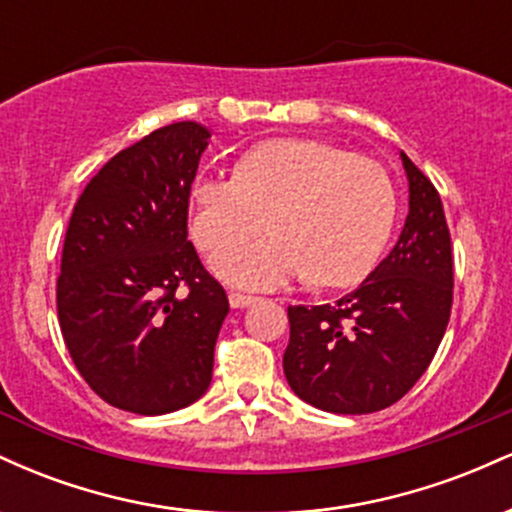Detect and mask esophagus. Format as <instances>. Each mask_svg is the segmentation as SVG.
<instances>
[{"instance_id":"esophagus-1","label":"esophagus","mask_w":512,"mask_h":512,"mask_svg":"<svg viewBox=\"0 0 512 512\" xmlns=\"http://www.w3.org/2000/svg\"><path fill=\"white\" fill-rule=\"evenodd\" d=\"M255 301H260L257 296H250V293H240V291H231L228 293V303H231V308H248Z\"/></svg>"}]
</instances>
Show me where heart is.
Wrapping results in <instances>:
<instances>
[{"instance_id": "heart-1", "label": "heart", "mask_w": 512, "mask_h": 512, "mask_svg": "<svg viewBox=\"0 0 512 512\" xmlns=\"http://www.w3.org/2000/svg\"><path fill=\"white\" fill-rule=\"evenodd\" d=\"M190 231L211 269L240 289H276L308 276L315 286L361 281L383 255L397 216L387 170L317 139H267L238 158L236 175L199 173ZM275 236L244 240L266 225ZM241 243L236 244L235 240Z\"/></svg>"}]
</instances>
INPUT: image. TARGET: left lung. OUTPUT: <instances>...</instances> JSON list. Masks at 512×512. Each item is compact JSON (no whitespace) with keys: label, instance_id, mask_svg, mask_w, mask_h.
<instances>
[{"label":"left lung","instance_id":"8db88e82","mask_svg":"<svg viewBox=\"0 0 512 512\" xmlns=\"http://www.w3.org/2000/svg\"><path fill=\"white\" fill-rule=\"evenodd\" d=\"M409 214L395 248L356 291L291 305L284 373L303 402L370 414L402 399L436 356L452 308V248L443 202L409 156Z\"/></svg>","mask_w":512,"mask_h":512}]
</instances>
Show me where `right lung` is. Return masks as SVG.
I'll return each instance as SVG.
<instances>
[{
	"instance_id": "obj_1",
	"label": "right lung",
	"mask_w": 512,
	"mask_h": 512,
	"mask_svg": "<svg viewBox=\"0 0 512 512\" xmlns=\"http://www.w3.org/2000/svg\"><path fill=\"white\" fill-rule=\"evenodd\" d=\"M209 137L190 120L156 129L110 158L74 204L57 315L81 378L117 409L168 414L211 383L228 298L187 240Z\"/></svg>"
}]
</instances>
